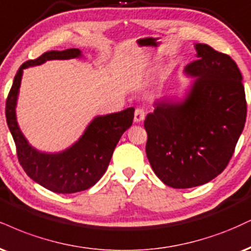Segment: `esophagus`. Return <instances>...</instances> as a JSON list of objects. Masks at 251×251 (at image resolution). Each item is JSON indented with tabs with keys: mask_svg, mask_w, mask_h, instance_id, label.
<instances>
[{
	"mask_svg": "<svg viewBox=\"0 0 251 251\" xmlns=\"http://www.w3.org/2000/svg\"><path fill=\"white\" fill-rule=\"evenodd\" d=\"M145 119V111L143 108H137L134 112V122L135 123H140Z\"/></svg>",
	"mask_w": 251,
	"mask_h": 251,
	"instance_id": "esophagus-1",
	"label": "esophagus"
}]
</instances>
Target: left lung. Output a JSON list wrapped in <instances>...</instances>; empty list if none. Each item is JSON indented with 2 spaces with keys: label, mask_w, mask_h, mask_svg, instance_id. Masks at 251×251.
<instances>
[{
  "label": "left lung",
  "mask_w": 251,
  "mask_h": 251,
  "mask_svg": "<svg viewBox=\"0 0 251 251\" xmlns=\"http://www.w3.org/2000/svg\"><path fill=\"white\" fill-rule=\"evenodd\" d=\"M198 59L185 99L158 100L144 126L146 154L156 176L173 188H192L221 174L234 154L247 117L242 75L226 53L195 44Z\"/></svg>",
  "instance_id": "obj_1"
}]
</instances>
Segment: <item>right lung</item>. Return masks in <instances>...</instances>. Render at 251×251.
Instances as JSON below:
<instances>
[{"instance_id": "right-lung-1", "label": "right lung", "mask_w": 251, "mask_h": 251, "mask_svg": "<svg viewBox=\"0 0 251 251\" xmlns=\"http://www.w3.org/2000/svg\"><path fill=\"white\" fill-rule=\"evenodd\" d=\"M77 57H81L79 49L48 51L37 59L23 63L14 78L5 102L8 127L14 138L17 158L24 172L35 182L59 194L85 191L98 182L107 170L118 141L132 125L134 118L133 107L126 108L122 112L96 117L78 141L59 153L39 152L28 143L16 120V104L23 69L41 65L51 59Z\"/></svg>"}]
</instances>
